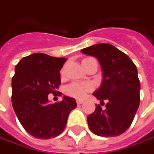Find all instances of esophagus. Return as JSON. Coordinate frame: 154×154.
Masks as SVG:
<instances>
[{"label": "esophagus", "instance_id": "34e87169", "mask_svg": "<svg viewBox=\"0 0 154 154\" xmlns=\"http://www.w3.org/2000/svg\"><path fill=\"white\" fill-rule=\"evenodd\" d=\"M84 102V100H77V105H81Z\"/></svg>", "mask_w": 154, "mask_h": 154}]
</instances>
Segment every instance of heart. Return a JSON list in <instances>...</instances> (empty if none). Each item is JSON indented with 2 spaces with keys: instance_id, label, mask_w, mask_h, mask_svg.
I'll return each mask as SVG.
<instances>
[{
  "instance_id": "obj_1",
  "label": "heart",
  "mask_w": 154,
  "mask_h": 154,
  "mask_svg": "<svg viewBox=\"0 0 154 154\" xmlns=\"http://www.w3.org/2000/svg\"><path fill=\"white\" fill-rule=\"evenodd\" d=\"M92 89L91 84L87 82H74L69 84L66 88V92L67 94L73 96L75 98H82L86 95V94Z\"/></svg>"
}]
</instances>
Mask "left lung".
Wrapping results in <instances>:
<instances>
[{
  "label": "left lung",
  "instance_id": "left-lung-1",
  "mask_svg": "<svg viewBox=\"0 0 154 154\" xmlns=\"http://www.w3.org/2000/svg\"><path fill=\"white\" fill-rule=\"evenodd\" d=\"M100 62L102 82L93 93L100 105L87 117L89 130L105 137L118 136L129 129L140 105V84L135 65L130 57L108 43H97L81 50Z\"/></svg>",
  "mask_w": 154,
  "mask_h": 154
}]
</instances>
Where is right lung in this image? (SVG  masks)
I'll return each mask as SVG.
<instances>
[{
  "label": "right lung",
  "instance_id": "right-lung-1",
  "mask_svg": "<svg viewBox=\"0 0 154 154\" xmlns=\"http://www.w3.org/2000/svg\"><path fill=\"white\" fill-rule=\"evenodd\" d=\"M66 60L35 53L24 57L15 66L13 107L24 130L35 138L49 139L60 135L70 112L77 106L75 99L66 95L60 102L51 104L48 100V94L59 88L60 71Z\"/></svg>",
  "mask_w": 154,
  "mask_h": 154
}]
</instances>
